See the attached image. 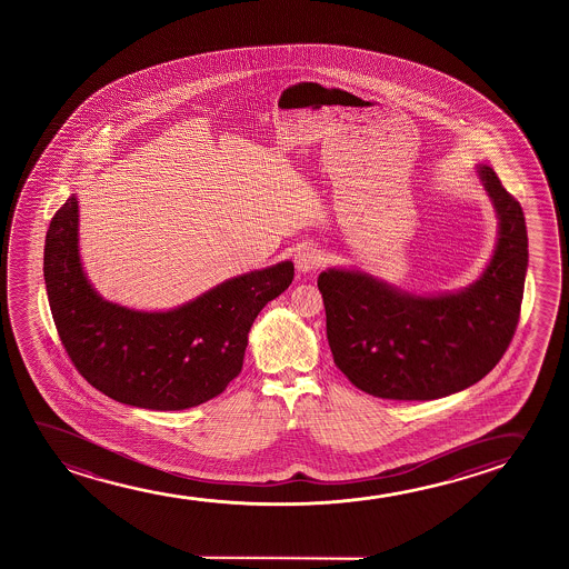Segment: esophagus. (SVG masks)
I'll return each instance as SVG.
<instances>
[{
  "label": "esophagus",
  "mask_w": 569,
  "mask_h": 569,
  "mask_svg": "<svg viewBox=\"0 0 569 569\" xmlns=\"http://www.w3.org/2000/svg\"><path fill=\"white\" fill-rule=\"evenodd\" d=\"M320 262H322L320 250L315 249V247H301V249L296 252L297 272H312V270L319 268Z\"/></svg>",
  "instance_id": "obj_1"
}]
</instances>
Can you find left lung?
I'll list each match as a JSON object with an SVG mask.
<instances>
[{
    "instance_id": "8db88e82",
    "label": "left lung",
    "mask_w": 569,
    "mask_h": 569,
    "mask_svg": "<svg viewBox=\"0 0 569 569\" xmlns=\"http://www.w3.org/2000/svg\"><path fill=\"white\" fill-rule=\"evenodd\" d=\"M476 174L498 216V241L468 288L418 296L358 268L320 272L335 363L367 395L449 397L490 373L513 338L529 266L525 216L491 167L476 164Z\"/></svg>"
}]
</instances>
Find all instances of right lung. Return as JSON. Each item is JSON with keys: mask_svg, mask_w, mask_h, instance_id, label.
<instances>
[{"mask_svg": "<svg viewBox=\"0 0 569 569\" xmlns=\"http://www.w3.org/2000/svg\"><path fill=\"white\" fill-rule=\"evenodd\" d=\"M293 280V262L234 276L169 311L102 299L79 257V203L50 221L44 283L58 335L79 373L102 395L148 410H184L221 395L241 373L258 312Z\"/></svg>", "mask_w": 569, "mask_h": 569, "instance_id": "1", "label": "right lung"}]
</instances>
